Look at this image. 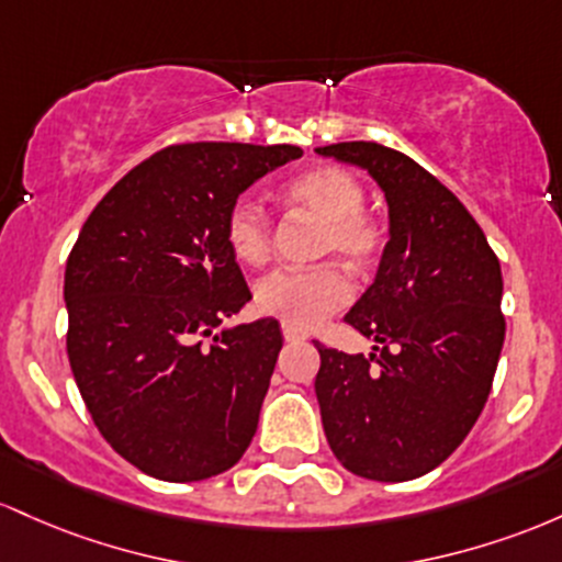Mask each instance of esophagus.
Here are the masks:
<instances>
[{"label":"esophagus","mask_w":562,"mask_h":562,"mask_svg":"<svg viewBox=\"0 0 562 562\" xmlns=\"http://www.w3.org/2000/svg\"><path fill=\"white\" fill-rule=\"evenodd\" d=\"M281 329H283V339H286V342H302V339L307 337L305 331L297 329V326H292V324H283Z\"/></svg>","instance_id":"34e87169"}]
</instances>
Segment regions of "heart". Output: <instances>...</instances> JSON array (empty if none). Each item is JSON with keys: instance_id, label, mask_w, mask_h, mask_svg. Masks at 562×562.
Wrapping results in <instances>:
<instances>
[{"instance_id": "b5f03b06", "label": "heart", "mask_w": 562, "mask_h": 562, "mask_svg": "<svg viewBox=\"0 0 562 562\" xmlns=\"http://www.w3.org/2000/svg\"><path fill=\"white\" fill-rule=\"evenodd\" d=\"M283 199L326 225L324 251L366 268L382 251V228L361 212L366 191L361 180L342 167H315L283 188ZM225 238L236 260L257 265L270 247L268 214L255 199H238L225 220ZM352 297L348 273L339 265L318 268H276L255 283V302L297 329H313Z\"/></svg>"}]
</instances>
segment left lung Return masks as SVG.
<instances>
[{"mask_svg":"<svg viewBox=\"0 0 562 562\" xmlns=\"http://www.w3.org/2000/svg\"><path fill=\"white\" fill-rule=\"evenodd\" d=\"M315 154L366 169L387 204L376 276L345 315L374 348L348 356L315 342L326 440L352 475L414 481L457 451L491 393L504 345L499 260L462 201L408 156L363 140Z\"/></svg>","mask_w":562,"mask_h":562,"instance_id":"8db88e82","label":"left lung"}]
</instances>
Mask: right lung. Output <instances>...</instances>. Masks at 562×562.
I'll return each mask as SVG.
<instances>
[{
    "mask_svg": "<svg viewBox=\"0 0 562 562\" xmlns=\"http://www.w3.org/2000/svg\"><path fill=\"white\" fill-rule=\"evenodd\" d=\"M300 156L172 145L124 175L79 233L63 281L68 361L100 435L145 475L206 481L255 438L283 334L276 318L225 326L251 300L225 220Z\"/></svg>",
    "mask_w": 562,
    "mask_h": 562,
    "instance_id": "right-lung-1",
    "label": "right lung"
}]
</instances>
